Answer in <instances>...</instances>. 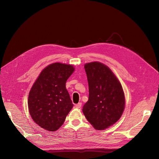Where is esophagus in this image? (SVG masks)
<instances>
[{
  "mask_svg": "<svg viewBox=\"0 0 159 159\" xmlns=\"http://www.w3.org/2000/svg\"><path fill=\"white\" fill-rule=\"evenodd\" d=\"M81 106H82V103L81 102H79L77 104L75 105V107H76V108H77V109H79V108H80Z\"/></svg>",
  "mask_w": 159,
  "mask_h": 159,
  "instance_id": "esophagus-1",
  "label": "esophagus"
}]
</instances>
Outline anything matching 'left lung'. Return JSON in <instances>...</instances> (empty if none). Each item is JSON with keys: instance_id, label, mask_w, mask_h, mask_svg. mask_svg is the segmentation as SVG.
Instances as JSON below:
<instances>
[{"instance_id": "obj_1", "label": "left lung", "mask_w": 159, "mask_h": 159, "mask_svg": "<svg viewBox=\"0 0 159 159\" xmlns=\"http://www.w3.org/2000/svg\"><path fill=\"white\" fill-rule=\"evenodd\" d=\"M89 86V99L82 111L88 121L98 130L117 122L125 107L121 84L107 66L98 62L84 65Z\"/></svg>"}]
</instances>
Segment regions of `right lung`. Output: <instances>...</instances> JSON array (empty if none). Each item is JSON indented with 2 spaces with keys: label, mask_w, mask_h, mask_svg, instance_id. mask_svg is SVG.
I'll return each instance as SVG.
<instances>
[{
  "label": "right lung",
  "mask_w": 159,
  "mask_h": 159,
  "mask_svg": "<svg viewBox=\"0 0 159 159\" xmlns=\"http://www.w3.org/2000/svg\"><path fill=\"white\" fill-rule=\"evenodd\" d=\"M74 70L73 65L49 64L33 84L29 93L28 109L32 119L42 128L57 130L72 109L66 82Z\"/></svg>",
  "instance_id": "right-lung-1"
}]
</instances>
